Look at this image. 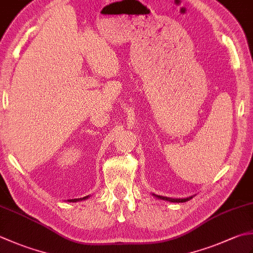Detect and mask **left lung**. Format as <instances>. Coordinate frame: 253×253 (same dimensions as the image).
<instances>
[{"label":"left lung","instance_id":"left-lung-1","mask_svg":"<svg viewBox=\"0 0 253 253\" xmlns=\"http://www.w3.org/2000/svg\"><path fill=\"white\" fill-rule=\"evenodd\" d=\"M155 197H157L158 200H162V201H168V202H171V203H185L187 201L192 200L193 197L195 195H191L189 197H185V199H172V197H167V196H161V195H156V194H152Z\"/></svg>","mask_w":253,"mask_h":253}]
</instances>
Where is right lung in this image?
<instances>
[{
	"instance_id": "obj_1",
	"label": "right lung",
	"mask_w": 253,
	"mask_h": 253,
	"mask_svg": "<svg viewBox=\"0 0 253 253\" xmlns=\"http://www.w3.org/2000/svg\"><path fill=\"white\" fill-rule=\"evenodd\" d=\"M91 195H87V196H84V197H81V199H73V200H68V202H71V203H76V202H81V201H85L87 200L88 197H90Z\"/></svg>"
}]
</instances>
